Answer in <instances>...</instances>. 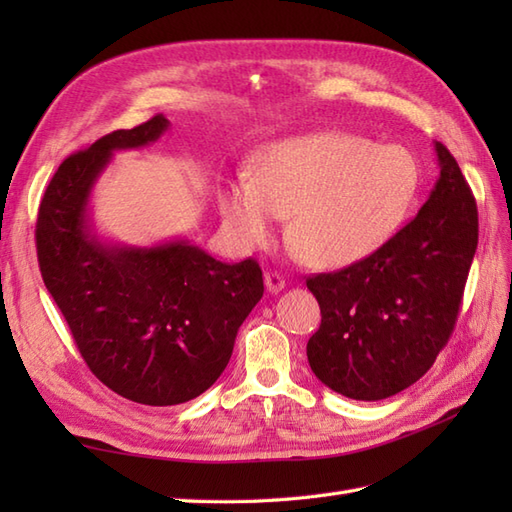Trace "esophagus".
<instances>
[{
  "instance_id": "esophagus-1",
  "label": "esophagus",
  "mask_w": 512,
  "mask_h": 512,
  "mask_svg": "<svg viewBox=\"0 0 512 512\" xmlns=\"http://www.w3.org/2000/svg\"><path fill=\"white\" fill-rule=\"evenodd\" d=\"M264 284H266L268 292H273V295H277V292H281V290L286 288V279L281 277L279 273H270V270H268V273L264 275Z\"/></svg>"
}]
</instances>
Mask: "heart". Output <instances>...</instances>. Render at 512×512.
I'll return each mask as SVG.
<instances>
[{"instance_id": "b5f03b06", "label": "heart", "mask_w": 512, "mask_h": 512, "mask_svg": "<svg viewBox=\"0 0 512 512\" xmlns=\"http://www.w3.org/2000/svg\"><path fill=\"white\" fill-rule=\"evenodd\" d=\"M420 187L418 162L400 145L347 132L290 136L262 147L253 173L217 187L233 242L262 248L290 217V242L310 266L345 268L398 231Z\"/></svg>"}]
</instances>
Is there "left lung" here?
Wrapping results in <instances>:
<instances>
[{"instance_id": "left-lung-1", "label": "left lung", "mask_w": 512, "mask_h": 512, "mask_svg": "<svg viewBox=\"0 0 512 512\" xmlns=\"http://www.w3.org/2000/svg\"><path fill=\"white\" fill-rule=\"evenodd\" d=\"M440 176L418 215L376 253L310 277L321 328L308 363L323 385L383 400L427 374L458 321L477 248V204L458 162L436 143Z\"/></svg>"}]
</instances>
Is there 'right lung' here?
<instances>
[{"label":"right lung","instance_id":"1","mask_svg":"<svg viewBox=\"0 0 512 512\" xmlns=\"http://www.w3.org/2000/svg\"><path fill=\"white\" fill-rule=\"evenodd\" d=\"M167 129L158 114L65 158L43 193L35 231L43 284L83 361L118 396L151 407L204 394L264 295L262 268L250 257L222 264L187 239L123 246L94 233L90 195L114 151L156 143Z\"/></svg>","mask_w":512,"mask_h":512}]
</instances>
